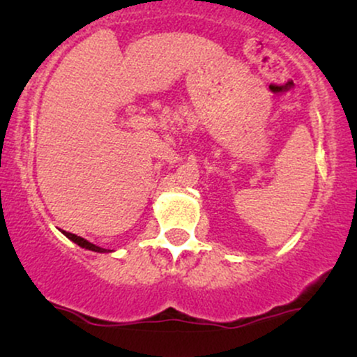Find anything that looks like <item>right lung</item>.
Here are the masks:
<instances>
[{
  "label": "right lung",
  "mask_w": 357,
  "mask_h": 357,
  "mask_svg": "<svg viewBox=\"0 0 357 357\" xmlns=\"http://www.w3.org/2000/svg\"><path fill=\"white\" fill-rule=\"evenodd\" d=\"M63 234L66 236L68 239H71L73 243H76V244H78V246L84 248V249H89V251H94V252H109L108 249L100 248V246H96V244H93V243H89V241H86V239H84V238H81V236H76V234H73V233H66V231H63Z\"/></svg>",
  "instance_id": "1"
}]
</instances>
